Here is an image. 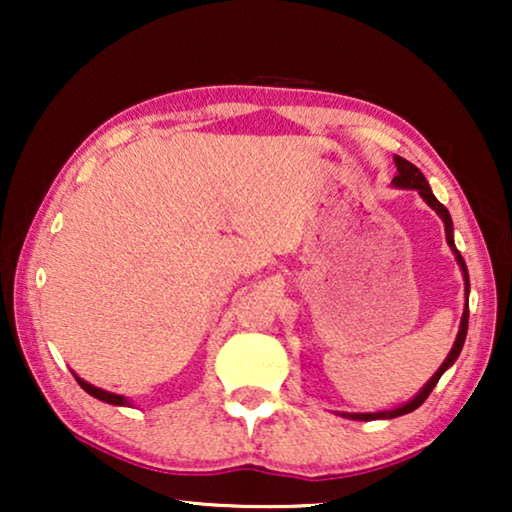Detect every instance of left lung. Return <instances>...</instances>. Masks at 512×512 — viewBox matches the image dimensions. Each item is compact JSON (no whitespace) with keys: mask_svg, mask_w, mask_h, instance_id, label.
I'll list each match as a JSON object with an SVG mask.
<instances>
[{"mask_svg":"<svg viewBox=\"0 0 512 512\" xmlns=\"http://www.w3.org/2000/svg\"><path fill=\"white\" fill-rule=\"evenodd\" d=\"M396 160V170L398 174L394 179H391V184H394L396 188H410V191H417L419 195H422L426 205H429L431 209H436V214L443 219L445 223V237H447V244H450V249L454 251V258H457L459 268H461V275H464V282H466V307H464V314H461V326H459V333H457V340H454V345L450 349V354H447V359L443 361V366H440L436 370V375L431 377L429 382L424 384L422 391L415 398H410L408 403H403L401 408H394V410H384V412H342V417L347 419H359V422H373V419H394V417H401V415H408V412L417 410L419 405H422L426 398H429V394L433 391V387H436L440 375L445 373L447 368L452 366L454 361H457V356L461 354V347H464V340H466V331H468V289H471V284H468V270H466V263H464V256L459 254L457 247H454V228H452V216L447 209L440 205V202L436 200V195H433L429 181L424 179V174L417 170L415 165L408 163V160L401 158V156H394Z\"/></svg>","mask_w":512,"mask_h":512,"instance_id":"1","label":"left lung"}]
</instances>
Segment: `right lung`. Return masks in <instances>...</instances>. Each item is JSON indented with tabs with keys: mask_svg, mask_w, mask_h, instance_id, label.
Returning a JSON list of instances; mask_svg holds the SVG:
<instances>
[{
	"mask_svg": "<svg viewBox=\"0 0 512 512\" xmlns=\"http://www.w3.org/2000/svg\"><path fill=\"white\" fill-rule=\"evenodd\" d=\"M76 377V382L81 384V389L83 391H88L90 396L93 398H100V401H104V403H111V405H130V401L125 396H118V394H109V391H104V389H100V387H93V384L90 382H86V380H81L79 375H74Z\"/></svg>",
	"mask_w": 512,
	"mask_h": 512,
	"instance_id": "1",
	"label": "right lung"
}]
</instances>
